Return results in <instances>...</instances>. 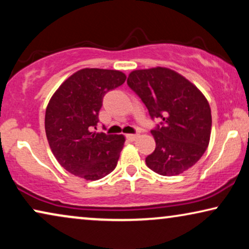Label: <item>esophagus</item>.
I'll use <instances>...</instances> for the list:
<instances>
[{
	"label": "esophagus",
	"instance_id": "obj_1",
	"mask_svg": "<svg viewBox=\"0 0 249 249\" xmlns=\"http://www.w3.org/2000/svg\"><path fill=\"white\" fill-rule=\"evenodd\" d=\"M138 134H129V135H127V138L129 139V141H131V142H134V141H136V139L138 138Z\"/></svg>",
	"mask_w": 249,
	"mask_h": 249
}]
</instances>
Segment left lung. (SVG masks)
Listing matches in <instances>:
<instances>
[{
  "label": "left lung",
  "instance_id": "obj_1",
  "mask_svg": "<svg viewBox=\"0 0 249 249\" xmlns=\"http://www.w3.org/2000/svg\"><path fill=\"white\" fill-rule=\"evenodd\" d=\"M128 86L142 98L149 115L161 119L152 135L155 151L146 164L161 176H178L192 168L210 142L212 115L204 94L188 79L164 67L134 70Z\"/></svg>",
  "mask_w": 249,
  "mask_h": 249
}]
</instances>
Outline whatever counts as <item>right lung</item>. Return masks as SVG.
<instances>
[{
  "mask_svg": "<svg viewBox=\"0 0 249 249\" xmlns=\"http://www.w3.org/2000/svg\"><path fill=\"white\" fill-rule=\"evenodd\" d=\"M125 78L119 70L85 68L64 80L51 97L45 112L47 142L68 172L94 181L115 169L124 136L95 129L104 95Z\"/></svg>",
  "mask_w": 249,
  "mask_h": 249,
  "instance_id": "obj_1",
  "label": "right lung"
}]
</instances>
